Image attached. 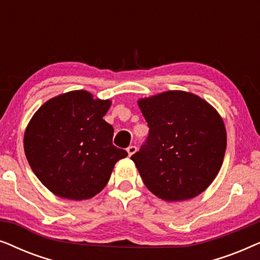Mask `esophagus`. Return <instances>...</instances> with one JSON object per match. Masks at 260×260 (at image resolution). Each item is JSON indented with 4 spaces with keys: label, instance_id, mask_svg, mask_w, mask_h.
I'll return each mask as SVG.
<instances>
[{
    "label": "esophagus",
    "instance_id": "esophagus-1",
    "mask_svg": "<svg viewBox=\"0 0 260 260\" xmlns=\"http://www.w3.org/2000/svg\"><path fill=\"white\" fill-rule=\"evenodd\" d=\"M136 150H137V148L135 147V145H130V147L126 149V151H127V154H129V156H133L135 152H136Z\"/></svg>",
    "mask_w": 260,
    "mask_h": 260
}]
</instances>
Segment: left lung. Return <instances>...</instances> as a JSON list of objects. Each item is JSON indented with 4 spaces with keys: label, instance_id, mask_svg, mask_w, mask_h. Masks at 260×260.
<instances>
[{
    "label": "left lung",
    "instance_id": "left-lung-1",
    "mask_svg": "<svg viewBox=\"0 0 260 260\" xmlns=\"http://www.w3.org/2000/svg\"><path fill=\"white\" fill-rule=\"evenodd\" d=\"M149 126L131 156L149 190L166 201L201 194L218 175L226 129L216 110L189 92L167 91L138 101Z\"/></svg>",
    "mask_w": 260,
    "mask_h": 260
}]
</instances>
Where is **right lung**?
Masks as SVG:
<instances>
[{
	"label": "right lung",
	"mask_w": 260,
	"mask_h": 260,
	"mask_svg": "<svg viewBox=\"0 0 260 260\" xmlns=\"http://www.w3.org/2000/svg\"><path fill=\"white\" fill-rule=\"evenodd\" d=\"M111 102L79 90L46 102L23 138L35 175L53 194L70 200L93 198L127 152L112 144L113 127L103 117Z\"/></svg>",
	"instance_id": "right-lung-1"
}]
</instances>
